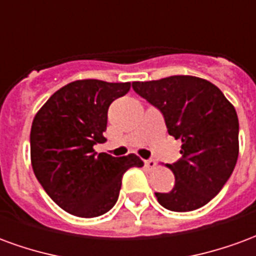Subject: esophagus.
Segmentation results:
<instances>
[{"instance_id":"obj_1","label":"esophagus","mask_w":256,"mask_h":256,"mask_svg":"<svg viewBox=\"0 0 256 256\" xmlns=\"http://www.w3.org/2000/svg\"><path fill=\"white\" fill-rule=\"evenodd\" d=\"M145 167L148 168V170H152V168H155L156 167V160L155 159H148V160H145Z\"/></svg>"}]
</instances>
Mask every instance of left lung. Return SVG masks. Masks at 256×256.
I'll use <instances>...</instances> for the list:
<instances>
[{
	"label": "left lung",
	"mask_w": 256,
	"mask_h": 256,
	"mask_svg": "<svg viewBox=\"0 0 256 256\" xmlns=\"http://www.w3.org/2000/svg\"><path fill=\"white\" fill-rule=\"evenodd\" d=\"M134 92L158 108L167 132L181 140V159L172 164L174 188L156 192L170 211L203 207L230 178L238 158V119L234 106L215 84L190 75L133 82Z\"/></svg>",
	"instance_id": "8db88e82"
}]
</instances>
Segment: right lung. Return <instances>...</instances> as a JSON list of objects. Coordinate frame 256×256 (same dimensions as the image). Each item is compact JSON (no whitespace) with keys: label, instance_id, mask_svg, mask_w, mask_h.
Instances as JSON below:
<instances>
[{"label":"right lung","instance_id":"1","mask_svg":"<svg viewBox=\"0 0 256 256\" xmlns=\"http://www.w3.org/2000/svg\"><path fill=\"white\" fill-rule=\"evenodd\" d=\"M130 90V82L75 80L50 96L32 120L31 164L38 182L60 208L82 218L106 214L115 206L122 177L142 167L138 156L97 154L106 140L108 108Z\"/></svg>","mask_w":256,"mask_h":256}]
</instances>
